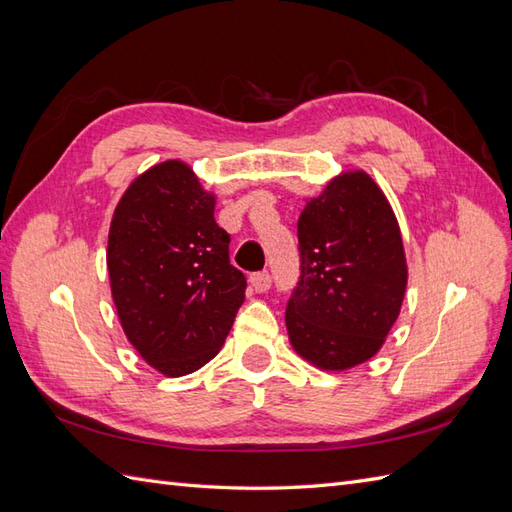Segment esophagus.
Segmentation results:
<instances>
[{
	"instance_id": "1",
	"label": "esophagus",
	"mask_w": 512,
	"mask_h": 512,
	"mask_svg": "<svg viewBox=\"0 0 512 512\" xmlns=\"http://www.w3.org/2000/svg\"><path fill=\"white\" fill-rule=\"evenodd\" d=\"M250 286L256 292H267L271 288V275L267 271H258L250 275Z\"/></svg>"
}]
</instances>
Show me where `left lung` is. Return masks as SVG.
Returning <instances> with one entry per match:
<instances>
[{"label": "left lung", "instance_id": "left-lung-1", "mask_svg": "<svg viewBox=\"0 0 512 512\" xmlns=\"http://www.w3.org/2000/svg\"><path fill=\"white\" fill-rule=\"evenodd\" d=\"M301 275L286 305L292 348L320 369L374 356L408 284L404 241L389 200L363 170L342 173L299 215Z\"/></svg>", "mask_w": 512, "mask_h": 512}]
</instances>
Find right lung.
<instances>
[{
	"instance_id": "obj_1",
	"label": "right lung",
	"mask_w": 512,
	"mask_h": 512,
	"mask_svg": "<svg viewBox=\"0 0 512 512\" xmlns=\"http://www.w3.org/2000/svg\"><path fill=\"white\" fill-rule=\"evenodd\" d=\"M215 196L179 160L151 166L121 196L108 230L106 267L130 344L168 378L209 363L245 299L230 265V235Z\"/></svg>"
}]
</instances>
